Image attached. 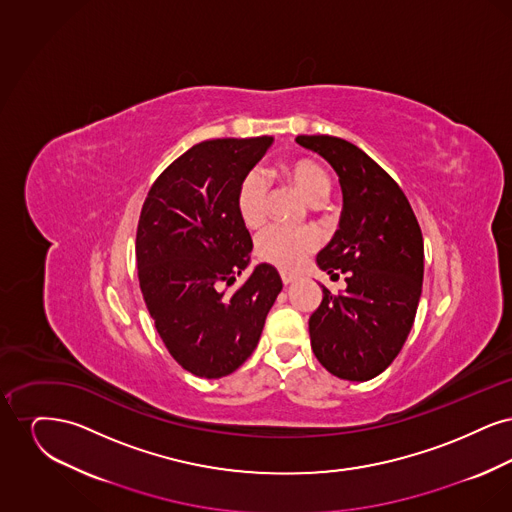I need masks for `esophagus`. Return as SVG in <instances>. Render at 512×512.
<instances>
[{
    "mask_svg": "<svg viewBox=\"0 0 512 512\" xmlns=\"http://www.w3.org/2000/svg\"><path fill=\"white\" fill-rule=\"evenodd\" d=\"M280 278H282V282L288 286V284H293L299 276H297V274H293V272H286V270H282V272H280Z\"/></svg>",
    "mask_w": 512,
    "mask_h": 512,
    "instance_id": "34e87169",
    "label": "esophagus"
}]
</instances>
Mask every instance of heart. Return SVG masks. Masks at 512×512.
<instances>
[{
  "mask_svg": "<svg viewBox=\"0 0 512 512\" xmlns=\"http://www.w3.org/2000/svg\"><path fill=\"white\" fill-rule=\"evenodd\" d=\"M282 176L293 184L303 197L318 205L330 194V176L315 161L297 159L282 165ZM268 188L265 178L257 171L249 172L242 180L236 209L245 226L255 228L267 217ZM317 234L311 230H290L284 226H268L257 238V255L274 267L292 270L297 268L311 253L317 251Z\"/></svg>",
  "mask_w": 512,
  "mask_h": 512,
  "instance_id": "heart-1",
  "label": "heart"
}]
</instances>
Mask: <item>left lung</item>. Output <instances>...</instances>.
Masks as SVG:
<instances>
[{"label":"left lung","instance_id":"8db88e82","mask_svg":"<svg viewBox=\"0 0 512 512\" xmlns=\"http://www.w3.org/2000/svg\"><path fill=\"white\" fill-rule=\"evenodd\" d=\"M324 157L340 178V228L317 255L347 288L322 301L309 318L318 363L341 380L366 382L399 355L413 328L422 293L424 242L409 199L363 149L334 136H297Z\"/></svg>","mask_w":512,"mask_h":512}]
</instances>
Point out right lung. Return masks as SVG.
<instances>
[{"label": "right lung", "mask_w": 512, "mask_h": 512, "mask_svg": "<svg viewBox=\"0 0 512 512\" xmlns=\"http://www.w3.org/2000/svg\"><path fill=\"white\" fill-rule=\"evenodd\" d=\"M272 136L222 138L190 147L155 180L136 232L140 290L172 359L199 378H222L257 347L282 292L261 263L236 292L253 242L236 195Z\"/></svg>", "instance_id": "obj_1"}]
</instances>
